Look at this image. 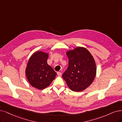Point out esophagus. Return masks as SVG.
Wrapping results in <instances>:
<instances>
[{"label":"esophagus","instance_id":"1","mask_svg":"<svg viewBox=\"0 0 122 122\" xmlns=\"http://www.w3.org/2000/svg\"><path fill=\"white\" fill-rule=\"evenodd\" d=\"M57 75H58L59 76H61V75H62V73L60 72H57Z\"/></svg>","mask_w":122,"mask_h":122}]
</instances>
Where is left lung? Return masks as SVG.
<instances>
[{"label": "left lung", "instance_id": "8db88e82", "mask_svg": "<svg viewBox=\"0 0 122 122\" xmlns=\"http://www.w3.org/2000/svg\"><path fill=\"white\" fill-rule=\"evenodd\" d=\"M69 64L62 77L71 90L81 92L88 87L95 78L96 63L86 49L78 47L67 52Z\"/></svg>", "mask_w": 122, "mask_h": 122}]
</instances>
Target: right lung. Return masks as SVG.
<instances>
[{"label":"right lung","mask_w":122,"mask_h":122,"mask_svg":"<svg viewBox=\"0 0 122 122\" xmlns=\"http://www.w3.org/2000/svg\"><path fill=\"white\" fill-rule=\"evenodd\" d=\"M48 54L37 52L30 57L25 70L30 83L38 89H43L51 84L57 73L47 64Z\"/></svg>","instance_id":"right-lung-1"}]
</instances>
